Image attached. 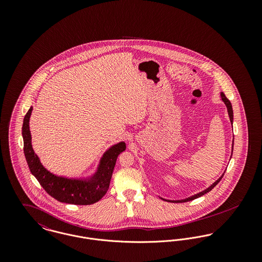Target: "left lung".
Listing matches in <instances>:
<instances>
[{"instance_id":"left-lung-1","label":"left lung","mask_w":262,"mask_h":262,"mask_svg":"<svg viewBox=\"0 0 262 262\" xmlns=\"http://www.w3.org/2000/svg\"><path fill=\"white\" fill-rule=\"evenodd\" d=\"M221 98H222V101L224 102L225 105H226V107H227V110H228V115H229L230 121H231V123L233 124V109H232V105H231L230 101L226 98L224 93H221ZM232 152H233V144H232ZM223 176H224V173H223V174H222V177H221V178H219V179H218V180H217V181H216L212 186H210L208 188H206L205 190H203V191H201V192H199V193H196V194H193V195H191V196H189V198H187V199H185V200H179V201H168V200H164V199H162V200H164V201H168V202H170V203H185V202L192 201V200H194V199H196V198H199V196H202L203 194H205V193L209 192L210 190H212L214 187H216V186L219 184V182L222 180Z\"/></svg>"}]
</instances>
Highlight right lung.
Masks as SVG:
<instances>
[{"label":"right lung","instance_id":"obj_1","mask_svg":"<svg viewBox=\"0 0 262 262\" xmlns=\"http://www.w3.org/2000/svg\"><path fill=\"white\" fill-rule=\"evenodd\" d=\"M32 107L24 117L22 136L24 140V154L31 173L36 178L41 187L55 200L73 205H92L99 202L110 186L113 170L118 155L126 149L125 142H119L107 150L101 158L98 170L88 180L68 179L57 177L48 171L40 162L31 144L29 120Z\"/></svg>","mask_w":262,"mask_h":262}]
</instances>
